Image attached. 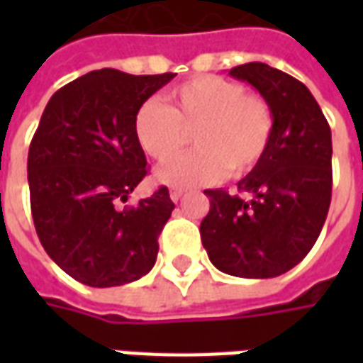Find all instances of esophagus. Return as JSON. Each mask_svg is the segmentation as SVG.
Returning <instances> with one entry per match:
<instances>
[{
	"label": "esophagus",
	"instance_id": "esophagus-1",
	"mask_svg": "<svg viewBox=\"0 0 363 363\" xmlns=\"http://www.w3.org/2000/svg\"><path fill=\"white\" fill-rule=\"evenodd\" d=\"M184 192H186V190H184V189H171V192H169V196H171V200H173V202H179Z\"/></svg>",
	"mask_w": 363,
	"mask_h": 363
}]
</instances>
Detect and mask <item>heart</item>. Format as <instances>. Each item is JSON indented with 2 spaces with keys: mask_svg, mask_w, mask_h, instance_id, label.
<instances>
[{
  "mask_svg": "<svg viewBox=\"0 0 363 363\" xmlns=\"http://www.w3.org/2000/svg\"><path fill=\"white\" fill-rule=\"evenodd\" d=\"M169 106L150 99L134 118L135 140L150 157L167 161L189 142L196 150L159 167L155 179L169 186H196L231 173L243 177L268 153L274 112L264 96L241 83L200 75L169 91Z\"/></svg>",
  "mask_w": 363,
  "mask_h": 363,
  "instance_id": "1",
  "label": "heart"
}]
</instances>
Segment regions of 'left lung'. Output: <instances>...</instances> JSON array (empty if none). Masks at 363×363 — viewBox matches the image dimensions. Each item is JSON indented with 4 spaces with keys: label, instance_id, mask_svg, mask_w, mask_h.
Returning <instances> with one entry per match:
<instances>
[{
    "label": "left lung",
    "instance_id": "obj_1",
    "mask_svg": "<svg viewBox=\"0 0 363 363\" xmlns=\"http://www.w3.org/2000/svg\"><path fill=\"white\" fill-rule=\"evenodd\" d=\"M229 75L259 91L274 112L268 153L239 194L206 190L210 212L200 223L202 245L218 270L239 278H274L305 259L327 220L333 192L330 128L296 77L251 62Z\"/></svg>",
    "mask_w": 363,
    "mask_h": 363
}]
</instances>
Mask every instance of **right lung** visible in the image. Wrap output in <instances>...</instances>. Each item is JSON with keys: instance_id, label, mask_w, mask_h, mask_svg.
I'll return each instance as SVG.
<instances>
[{"instance_id": "add662e5", "label": "right lung", "mask_w": 363, "mask_h": 363, "mask_svg": "<svg viewBox=\"0 0 363 363\" xmlns=\"http://www.w3.org/2000/svg\"><path fill=\"white\" fill-rule=\"evenodd\" d=\"M174 75L104 67L64 85L44 108L28 147L30 212L44 251L82 284L122 286L155 264L174 208L169 190L122 204L147 174L135 112Z\"/></svg>"}]
</instances>
